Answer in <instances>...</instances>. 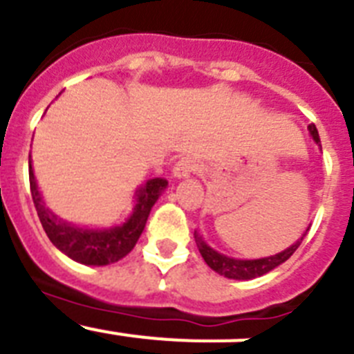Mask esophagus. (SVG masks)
Listing matches in <instances>:
<instances>
[{"label":"esophagus","mask_w":354,"mask_h":354,"mask_svg":"<svg viewBox=\"0 0 354 354\" xmlns=\"http://www.w3.org/2000/svg\"><path fill=\"white\" fill-rule=\"evenodd\" d=\"M196 171H200V162L195 158H189V156L187 158H180L174 167V175L177 179H186V177H189L192 174H196Z\"/></svg>","instance_id":"1"}]
</instances>
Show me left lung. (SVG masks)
I'll return each mask as SVG.
<instances>
[{"instance_id": "1", "label": "left lung", "mask_w": 354, "mask_h": 354, "mask_svg": "<svg viewBox=\"0 0 354 354\" xmlns=\"http://www.w3.org/2000/svg\"><path fill=\"white\" fill-rule=\"evenodd\" d=\"M308 131H310L314 142L317 143V145H321L319 133L317 129H315L314 124L308 126ZM306 232H308V228H306ZM306 232L303 234L301 239L296 241L292 246H289V248L283 250V252L277 253V255H271V257L255 259V261H241V259H232L223 255V253H218L216 250H212L211 246L202 239V237H198V234H195V241H196V246H198L200 255L204 257V261L207 262L209 268L214 270L216 273L223 274V277L227 278H232V280H252V278H257L266 273H270V271L274 270L277 266L286 262L287 259H289L296 250H298V246L301 245V241L303 237L306 236Z\"/></svg>"}]
</instances>
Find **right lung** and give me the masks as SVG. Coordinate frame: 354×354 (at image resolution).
I'll use <instances>...</instances> for the list:
<instances>
[{
    "label": "right lung",
    "mask_w": 354,
    "mask_h": 354,
    "mask_svg": "<svg viewBox=\"0 0 354 354\" xmlns=\"http://www.w3.org/2000/svg\"><path fill=\"white\" fill-rule=\"evenodd\" d=\"M167 186L168 183L161 177L147 180L145 186H142L136 192V195H138L136 202L138 204L134 207L133 214L120 227L104 228V230L81 228L60 220L58 216H55L46 207L42 195H40L39 187H37L35 175H33V168H31L30 161L31 198H33V204H35L37 214H39L44 230H46L53 245L60 252H64L72 261L86 266H108L126 257L127 253L134 248L140 236H142L150 209H152L156 200L159 198L161 192Z\"/></svg>",
    "instance_id": "add662e5"
}]
</instances>
